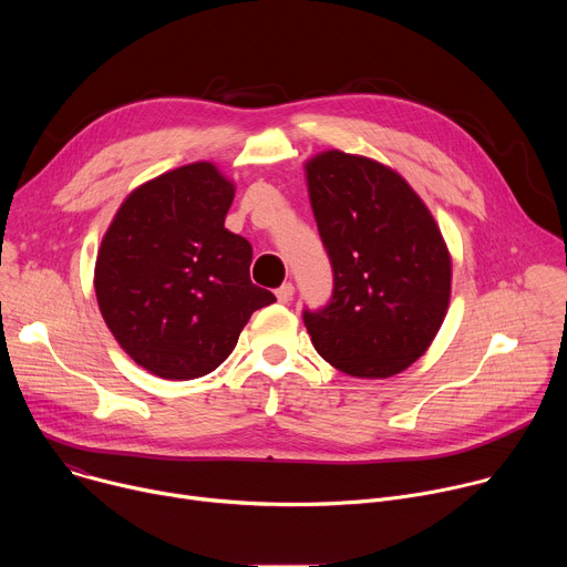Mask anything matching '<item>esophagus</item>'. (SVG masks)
Returning <instances> with one entry per match:
<instances>
[{
	"label": "esophagus",
	"mask_w": 567,
	"mask_h": 567,
	"mask_svg": "<svg viewBox=\"0 0 567 567\" xmlns=\"http://www.w3.org/2000/svg\"><path fill=\"white\" fill-rule=\"evenodd\" d=\"M276 296H278V302H282V305L291 302V298H293V285H291V282L280 285V287L276 289Z\"/></svg>",
	"instance_id": "1"
}]
</instances>
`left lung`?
<instances>
[{
	"mask_svg": "<svg viewBox=\"0 0 567 567\" xmlns=\"http://www.w3.org/2000/svg\"><path fill=\"white\" fill-rule=\"evenodd\" d=\"M332 296L302 309L316 352L352 377L383 379L435 339L451 296V258L424 206L390 168L339 150L307 164Z\"/></svg>",
	"mask_w": 567,
	"mask_h": 567,
	"instance_id": "8db88e82",
	"label": "left lung"
}]
</instances>
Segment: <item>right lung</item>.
<instances>
[{
    "label": "right lung",
    "mask_w": 567,
    "mask_h": 567,
    "mask_svg": "<svg viewBox=\"0 0 567 567\" xmlns=\"http://www.w3.org/2000/svg\"><path fill=\"white\" fill-rule=\"evenodd\" d=\"M235 188L213 164H190L136 188L96 258V298L121 348L164 379L213 372L260 307L254 249L224 228Z\"/></svg>",
    "instance_id": "1"
}]
</instances>
